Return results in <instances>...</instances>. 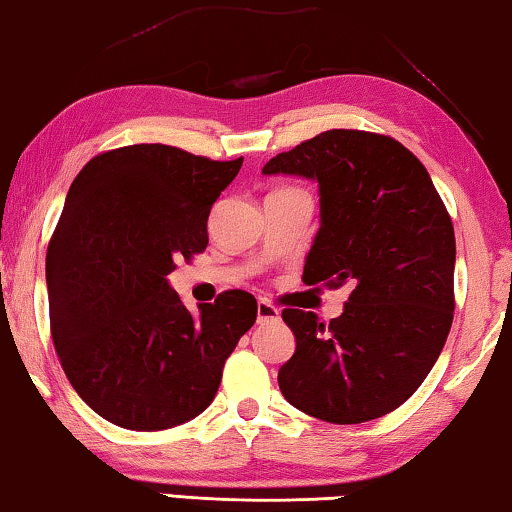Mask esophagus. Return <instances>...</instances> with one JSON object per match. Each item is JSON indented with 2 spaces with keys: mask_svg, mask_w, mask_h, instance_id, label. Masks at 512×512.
<instances>
[{
  "mask_svg": "<svg viewBox=\"0 0 512 512\" xmlns=\"http://www.w3.org/2000/svg\"><path fill=\"white\" fill-rule=\"evenodd\" d=\"M275 319H280L278 307L271 305L269 300H259V303H257V321L264 323V321H275Z\"/></svg>",
  "mask_w": 512,
  "mask_h": 512,
  "instance_id": "obj_1",
  "label": "esophagus"
}]
</instances>
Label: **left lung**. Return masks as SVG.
<instances>
[{
    "label": "left lung",
    "mask_w": 512,
    "mask_h": 512,
    "mask_svg": "<svg viewBox=\"0 0 512 512\" xmlns=\"http://www.w3.org/2000/svg\"><path fill=\"white\" fill-rule=\"evenodd\" d=\"M262 173L319 182L321 227L303 280L351 291L328 326L314 312H282L296 337L278 371L282 396L330 424L387 415L433 369L456 307V237L431 175L392 136L360 129H328Z\"/></svg>",
    "instance_id": "8db88e82"
}]
</instances>
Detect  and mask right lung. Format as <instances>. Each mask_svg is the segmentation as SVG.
I'll list each match as a JSON object with an SVG mask.
<instances>
[{
    "label": "right lung",
    "mask_w": 512,
    "mask_h": 512,
    "mask_svg": "<svg viewBox=\"0 0 512 512\" xmlns=\"http://www.w3.org/2000/svg\"><path fill=\"white\" fill-rule=\"evenodd\" d=\"M241 164L139 143L97 154L70 184L45 262L52 339L70 385L111 424L198 417L253 328L248 291L191 314L168 285L177 259L207 248L209 212Z\"/></svg>",
    "instance_id": "obj_1"
}]
</instances>
